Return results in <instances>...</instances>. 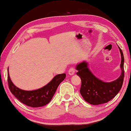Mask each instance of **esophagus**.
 Returning <instances> with one entry per match:
<instances>
[{
    "label": "esophagus",
    "instance_id": "34e87169",
    "mask_svg": "<svg viewBox=\"0 0 131 131\" xmlns=\"http://www.w3.org/2000/svg\"><path fill=\"white\" fill-rule=\"evenodd\" d=\"M74 72H75V69H74V68H71L69 69L68 71V74L69 75L72 76L74 74Z\"/></svg>",
    "mask_w": 131,
    "mask_h": 131
}]
</instances>
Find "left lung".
<instances>
[{"label":"left lung","instance_id":"8db88e82","mask_svg":"<svg viewBox=\"0 0 131 131\" xmlns=\"http://www.w3.org/2000/svg\"><path fill=\"white\" fill-rule=\"evenodd\" d=\"M121 55V74L115 80L105 82L96 77L90 70L88 63L83 61L76 65L77 74L81 80L80 92L84 100L91 105H98L108 102L121 90L123 83L124 59L123 53L118 46Z\"/></svg>","mask_w":131,"mask_h":131}]
</instances>
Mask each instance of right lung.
Segmentation results:
<instances>
[{"instance_id": "obj_1", "label": "right lung", "mask_w": 131, "mask_h": 131, "mask_svg": "<svg viewBox=\"0 0 131 131\" xmlns=\"http://www.w3.org/2000/svg\"><path fill=\"white\" fill-rule=\"evenodd\" d=\"M66 73L56 75L47 85L38 89L24 90L13 84L10 80L8 68V83L10 92L21 102L32 107H42L49 103L59 85L66 78Z\"/></svg>"}]
</instances>
